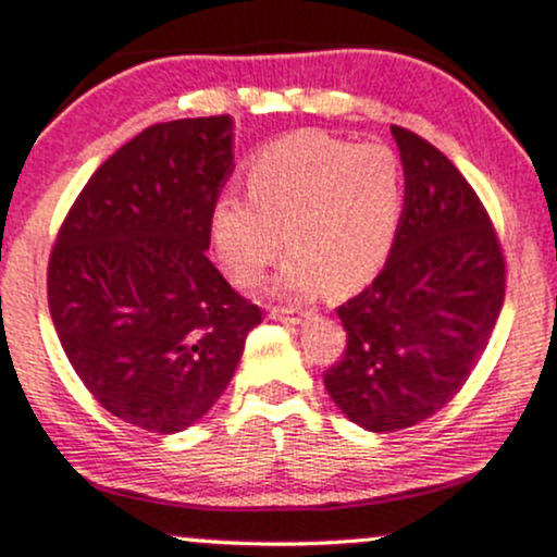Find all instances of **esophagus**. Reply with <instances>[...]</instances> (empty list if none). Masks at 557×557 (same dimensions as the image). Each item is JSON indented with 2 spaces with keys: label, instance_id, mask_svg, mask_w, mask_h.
I'll return each instance as SVG.
<instances>
[{
  "label": "esophagus",
  "instance_id": "esophagus-1",
  "mask_svg": "<svg viewBox=\"0 0 557 557\" xmlns=\"http://www.w3.org/2000/svg\"><path fill=\"white\" fill-rule=\"evenodd\" d=\"M269 317L277 322H290V325H296V322H301L304 311L298 309H288V307H272L269 309Z\"/></svg>",
  "mask_w": 557,
  "mask_h": 557
}]
</instances>
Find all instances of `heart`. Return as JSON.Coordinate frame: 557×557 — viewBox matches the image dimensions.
<instances>
[{
  "label": "heart",
  "mask_w": 557,
  "mask_h": 557,
  "mask_svg": "<svg viewBox=\"0 0 557 557\" xmlns=\"http://www.w3.org/2000/svg\"><path fill=\"white\" fill-rule=\"evenodd\" d=\"M405 174L386 145H354L301 129L274 139L246 166V198L222 195L211 240L235 285H253L285 246V290L311 296L327 285H364L394 246Z\"/></svg>",
  "instance_id": "obj_1"
}]
</instances>
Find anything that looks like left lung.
Wrapping results in <instances>:
<instances>
[{"label": "left lung", "mask_w": 557, "mask_h": 557, "mask_svg": "<svg viewBox=\"0 0 557 557\" xmlns=\"http://www.w3.org/2000/svg\"><path fill=\"white\" fill-rule=\"evenodd\" d=\"M391 134L405 166V211L386 267L338 307L346 348L325 372L335 405L375 433L449 405L505 301L503 243L475 189L420 134Z\"/></svg>", "instance_id": "8db88e82"}]
</instances>
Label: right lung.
<instances>
[{"mask_svg":"<svg viewBox=\"0 0 557 557\" xmlns=\"http://www.w3.org/2000/svg\"><path fill=\"white\" fill-rule=\"evenodd\" d=\"M232 169L230 115L148 126L89 176L52 246L47 301L65 357L143 431L198 423L261 322L206 256Z\"/></svg>","mask_w":557,"mask_h":557,"instance_id":"right-lung-1","label":"right lung"}]
</instances>
